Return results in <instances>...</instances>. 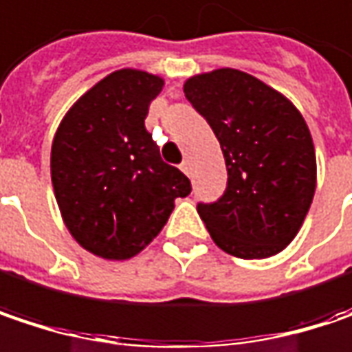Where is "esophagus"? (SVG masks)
<instances>
[{
	"label": "esophagus",
	"mask_w": 352,
	"mask_h": 352,
	"mask_svg": "<svg viewBox=\"0 0 352 352\" xmlns=\"http://www.w3.org/2000/svg\"><path fill=\"white\" fill-rule=\"evenodd\" d=\"M181 171H183L185 175H191V163H189V159H185V161L181 163Z\"/></svg>",
	"instance_id": "34e87169"
}]
</instances>
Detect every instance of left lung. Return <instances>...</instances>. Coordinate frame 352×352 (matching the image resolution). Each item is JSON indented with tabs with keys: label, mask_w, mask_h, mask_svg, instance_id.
<instances>
[{
	"label": "left lung",
	"mask_w": 352,
	"mask_h": 352,
	"mask_svg": "<svg viewBox=\"0 0 352 352\" xmlns=\"http://www.w3.org/2000/svg\"><path fill=\"white\" fill-rule=\"evenodd\" d=\"M183 92L213 129L228 167L226 193L197 206L211 240L243 260L280 254L300 232L316 189L304 116L282 92L236 68L195 74Z\"/></svg>",
	"instance_id": "obj_1"
}]
</instances>
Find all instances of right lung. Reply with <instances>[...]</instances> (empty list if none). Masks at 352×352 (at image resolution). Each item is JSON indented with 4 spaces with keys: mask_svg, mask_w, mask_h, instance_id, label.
<instances>
[{
    "mask_svg": "<svg viewBox=\"0 0 352 352\" xmlns=\"http://www.w3.org/2000/svg\"><path fill=\"white\" fill-rule=\"evenodd\" d=\"M163 84L143 70H116L82 94L54 135L50 171L62 219L98 258L137 256L159 236L177 197L191 193L144 129Z\"/></svg>",
    "mask_w": 352,
    "mask_h": 352,
    "instance_id": "right-lung-1",
    "label": "right lung"
}]
</instances>
